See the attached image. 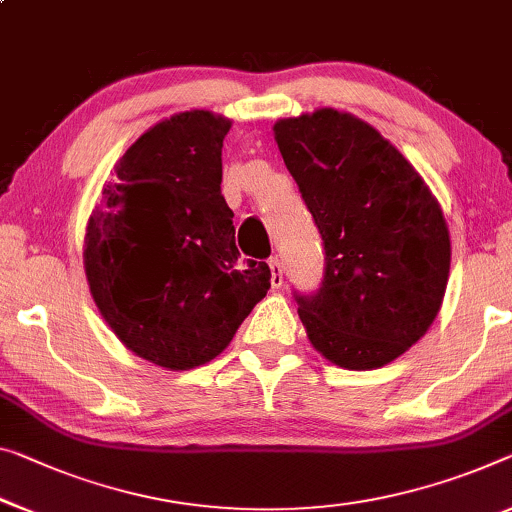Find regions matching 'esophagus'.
<instances>
[{
	"label": "esophagus",
	"mask_w": 512,
	"mask_h": 512,
	"mask_svg": "<svg viewBox=\"0 0 512 512\" xmlns=\"http://www.w3.org/2000/svg\"><path fill=\"white\" fill-rule=\"evenodd\" d=\"M267 265H270V270H272V288H281V283H283V265H281V261L277 256L274 258H270V261H267Z\"/></svg>",
	"instance_id": "34e87169"
}]
</instances>
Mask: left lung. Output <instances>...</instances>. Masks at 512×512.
<instances>
[{"label":"left lung","instance_id":"1","mask_svg":"<svg viewBox=\"0 0 512 512\" xmlns=\"http://www.w3.org/2000/svg\"><path fill=\"white\" fill-rule=\"evenodd\" d=\"M325 245V279L297 297L313 348L348 371L403 355L442 309L451 235L442 206L373 125L320 107L274 123Z\"/></svg>","mask_w":512,"mask_h":512}]
</instances>
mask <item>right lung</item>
Listing matches in <instances>:
<instances>
[{
	"mask_svg": "<svg viewBox=\"0 0 512 512\" xmlns=\"http://www.w3.org/2000/svg\"><path fill=\"white\" fill-rule=\"evenodd\" d=\"M231 121L190 109L148 128L102 187L84 272L109 329L167 371L215 359L270 290L267 263L242 261L222 196Z\"/></svg>",
	"mask_w": 512,
	"mask_h": 512,
	"instance_id": "add662e5",
	"label": "right lung"
}]
</instances>
